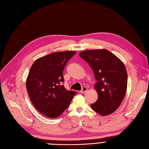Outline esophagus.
<instances>
[{"label": "esophagus", "instance_id": "esophagus-1", "mask_svg": "<svg viewBox=\"0 0 149 149\" xmlns=\"http://www.w3.org/2000/svg\"><path fill=\"white\" fill-rule=\"evenodd\" d=\"M87 90H88V88L87 87H82V90L80 91V93H85V92H86L87 91Z\"/></svg>", "mask_w": 149, "mask_h": 149}]
</instances>
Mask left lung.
<instances>
[{"label": "left lung", "instance_id": "1", "mask_svg": "<svg viewBox=\"0 0 149 149\" xmlns=\"http://www.w3.org/2000/svg\"><path fill=\"white\" fill-rule=\"evenodd\" d=\"M93 71L98 97L91 107L101 116L115 111L122 103L127 87V73L123 62L107 49H88L79 53Z\"/></svg>", "mask_w": 149, "mask_h": 149}]
</instances>
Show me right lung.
Instances as JSON below:
<instances>
[{
    "label": "right lung",
    "mask_w": 149,
    "mask_h": 149,
    "mask_svg": "<svg viewBox=\"0 0 149 149\" xmlns=\"http://www.w3.org/2000/svg\"><path fill=\"white\" fill-rule=\"evenodd\" d=\"M76 53L54 52L38 58L31 67L26 80L28 93L35 108L48 118L59 117L76 94L62 86L63 70Z\"/></svg>",
    "instance_id": "1"
}]
</instances>
